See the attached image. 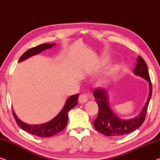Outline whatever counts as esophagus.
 <instances>
[{
	"mask_svg": "<svg viewBox=\"0 0 160 160\" xmlns=\"http://www.w3.org/2000/svg\"><path fill=\"white\" fill-rule=\"evenodd\" d=\"M91 97V93H83L79 96V102L80 103H85L88 102L89 98Z\"/></svg>",
	"mask_w": 160,
	"mask_h": 160,
	"instance_id": "34e87169",
	"label": "esophagus"
}]
</instances>
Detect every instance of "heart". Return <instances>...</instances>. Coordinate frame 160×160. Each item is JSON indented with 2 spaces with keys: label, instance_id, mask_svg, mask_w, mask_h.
<instances>
[{
  "label": "heart",
  "instance_id": "heart-1",
  "mask_svg": "<svg viewBox=\"0 0 160 160\" xmlns=\"http://www.w3.org/2000/svg\"><path fill=\"white\" fill-rule=\"evenodd\" d=\"M105 81H106V79H103V80H102V82H104Z\"/></svg>",
  "mask_w": 160,
  "mask_h": 160
}]
</instances>
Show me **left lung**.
<instances>
[{"label": "left lung", "mask_w": 160, "mask_h": 160, "mask_svg": "<svg viewBox=\"0 0 160 160\" xmlns=\"http://www.w3.org/2000/svg\"><path fill=\"white\" fill-rule=\"evenodd\" d=\"M133 73L137 76L148 81L149 92L147 102L140 113L133 118L129 120H122L112 112L109 103L108 91L102 88L96 89L93 96L98 106V114L97 118L93 122V125L101 133L107 136L120 137L129 134L140 127L144 122L147 108L152 97V87L147 65L141 57L137 58V64Z\"/></svg>", "instance_id": "obj_1"}]
</instances>
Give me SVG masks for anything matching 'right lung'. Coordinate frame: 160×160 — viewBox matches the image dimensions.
<instances>
[{
  "label": "right lung",
  "mask_w": 160,
  "mask_h": 160,
  "mask_svg": "<svg viewBox=\"0 0 160 160\" xmlns=\"http://www.w3.org/2000/svg\"><path fill=\"white\" fill-rule=\"evenodd\" d=\"M55 45L56 43H43L29 49L20 57L19 62H23V61L28 59V58L37 55L38 53H41L42 51L46 50V49L52 48ZM78 96H79V94L69 96L67 99L64 107L62 108L59 113L49 122L42 123V124L32 125L27 124L18 118L13 109H12V112L18 125L24 131L32 135H35V136L42 137V138L51 137L61 132L66 127L67 121H68V112L72 108L75 107L78 104Z\"/></svg>",
  "instance_id": "right-lung-1"
}]
</instances>
